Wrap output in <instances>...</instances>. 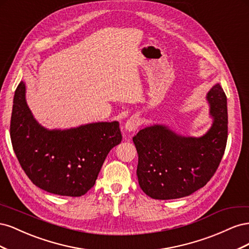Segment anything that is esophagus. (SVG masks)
Instances as JSON below:
<instances>
[{"label":"esophagus","mask_w":249,"mask_h":249,"mask_svg":"<svg viewBox=\"0 0 249 249\" xmlns=\"http://www.w3.org/2000/svg\"><path fill=\"white\" fill-rule=\"evenodd\" d=\"M140 125V122H139V118L137 116H132L129 119L126 120V123L124 124L125 130L127 132H134L137 130V127Z\"/></svg>","instance_id":"esophagus-1"}]
</instances>
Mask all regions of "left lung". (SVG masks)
Masks as SVG:
<instances>
[{
	"label": "left lung",
	"mask_w": 249,
	"mask_h": 249,
	"mask_svg": "<svg viewBox=\"0 0 249 249\" xmlns=\"http://www.w3.org/2000/svg\"><path fill=\"white\" fill-rule=\"evenodd\" d=\"M214 123L199 138L182 137L153 125L133 137L140 188L155 199H175L200 189L214 176L228 141L227 95L216 84L207 95Z\"/></svg>",
	"instance_id": "left-lung-1"
}]
</instances>
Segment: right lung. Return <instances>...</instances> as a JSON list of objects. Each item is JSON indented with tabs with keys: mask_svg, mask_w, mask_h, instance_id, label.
<instances>
[{
	"mask_svg": "<svg viewBox=\"0 0 249 249\" xmlns=\"http://www.w3.org/2000/svg\"><path fill=\"white\" fill-rule=\"evenodd\" d=\"M20 82L14 93L10 138L22 170L40 189L82 196L93 187L110 150L122 142L119 124L96 123L49 131L37 124Z\"/></svg>",
	"mask_w": 249,
	"mask_h": 249,
	"instance_id": "1",
	"label": "right lung"
}]
</instances>
